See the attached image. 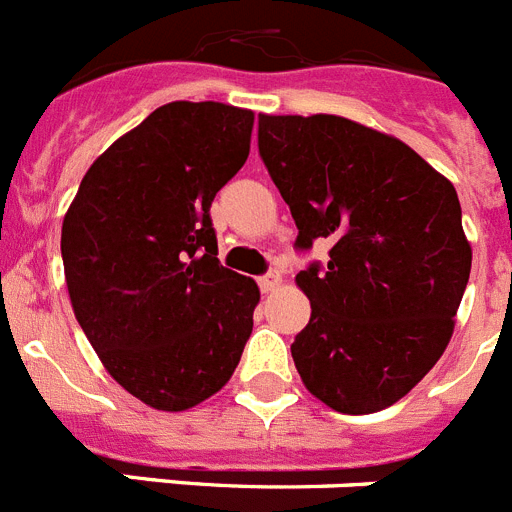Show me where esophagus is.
I'll use <instances>...</instances> for the list:
<instances>
[{"mask_svg": "<svg viewBox=\"0 0 512 512\" xmlns=\"http://www.w3.org/2000/svg\"><path fill=\"white\" fill-rule=\"evenodd\" d=\"M257 283H260L262 293L275 291V288L281 286V273H278V270H270V273L260 275V278H257Z\"/></svg>", "mask_w": 512, "mask_h": 512, "instance_id": "34e87169", "label": "esophagus"}]
</instances>
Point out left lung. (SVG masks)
Returning a JSON list of instances; mask_svg holds the SVG:
<instances>
[{"instance_id":"obj_1","label":"left lung","mask_w":512,"mask_h":512,"mask_svg":"<svg viewBox=\"0 0 512 512\" xmlns=\"http://www.w3.org/2000/svg\"><path fill=\"white\" fill-rule=\"evenodd\" d=\"M260 157L309 252L311 317L291 345L306 389L342 415L379 412L438 363L469 283L451 182L399 139L337 115H260Z\"/></svg>"}]
</instances>
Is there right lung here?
<instances>
[{
    "label": "right lung",
    "instance_id": "right-lung-1",
    "mask_svg": "<svg viewBox=\"0 0 512 512\" xmlns=\"http://www.w3.org/2000/svg\"><path fill=\"white\" fill-rule=\"evenodd\" d=\"M252 110L170 102L95 159L61 226L69 299L102 366L154 410L231 379L260 291L219 262L211 203L250 154Z\"/></svg>",
    "mask_w": 512,
    "mask_h": 512
}]
</instances>
